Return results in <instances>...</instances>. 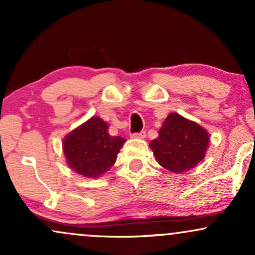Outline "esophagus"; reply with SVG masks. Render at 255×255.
<instances>
[{"label": "esophagus", "instance_id": "obj_1", "mask_svg": "<svg viewBox=\"0 0 255 255\" xmlns=\"http://www.w3.org/2000/svg\"><path fill=\"white\" fill-rule=\"evenodd\" d=\"M130 137H133V139H142V137H145V131H139V133H131Z\"/></svg>", "mask_w": 255, "mask_h": 255}]
</instances>
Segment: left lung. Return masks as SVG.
I'll list each match as a JSON object with an SVG mask.
<instances>
[{
	"label": "left lung",
	"mask_w": 255,
	"mask_h": 255,
	"mask_svg": "<svg viewBox=\"0 0 255 255\" xmlns=\"http://www.w3.org/2000/svg\"><path fill=\"white\" fill-rule=\"evenodd\" d=\"M159 136L150 146L157 162L171 172H183L198 165L204 159L209 146V133L195 122L178 114L165 119Z\"/></svg>",
	"instance_id": "left-lung-1"
}]
</instances>
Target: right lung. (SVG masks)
Returning a JSON list of instances; mask_svg holds the SVG:
<instances>
[{"label":"right lung","mask_w":255,"mask_h":255,"mask_svg":"<svg viewBox=\"0 0 255 255\" xmlns=\"http://www.w3.org/2000/svg\"><path fill=\"white\" fill-rule=\"evenodd\" d=\"M125 141L124 137L110 135L107 122L92 118L64 137L63 152L73 170L98 177L114 165Z\"/></svg>","instance_id":"obj_1"}]
</instances>
